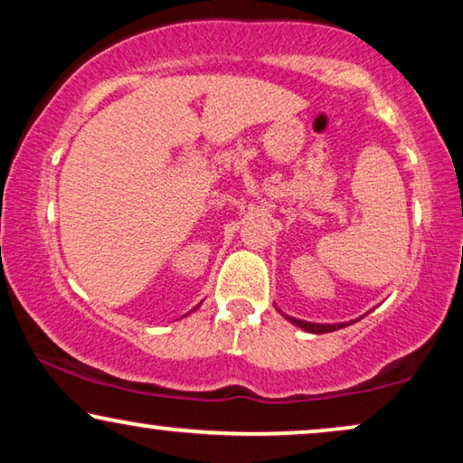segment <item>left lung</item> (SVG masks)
<instances>
[{"label":"left lung","instance_id":"left-lung-1","mask_svg":"<svg viewBox=\"0 0 463 463\" xmlns=\"http://www.w3.org/2000/svg\"><path fill=\"white\" fill-rule=\"evenodd\" d=\"M282 314V312H280ZM284 316V314H282ZM284 318L293 322V325H297L299 328H303V331L307 333H316V335H322V333H331V331H337V328H344L347 322H339V325H316V322H306V320H297V318H290V316H284Z\"/></svg>","mask_w":463,"mask_h":463}]
</instances>
